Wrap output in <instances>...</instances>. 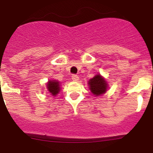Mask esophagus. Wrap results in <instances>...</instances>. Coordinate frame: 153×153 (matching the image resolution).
<instances>
[{
    "label": "esophagus",
    "mask_w": 153,
    "mask_h": 153,
    "mask_svg": "<svg viewBox=\"0 0 153 153\" xmlns=\"http://www.w3.org/2000/svg\"><path fill=\"white\" fill-rule=\"evenodd\" d=\"M71 77H72V79L74 81H78V80H79V76H78L77 75H76V74H73Z\"/></svg>",
    "instance_id": "1"
}]
</instances>
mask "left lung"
Listing matches in <instances>:
<instances>
[{"mask_svg":"<svg viewBox=\"0 0 153 153\" xmlns=\"http://www.w3.org/2000/svg\"><path fill=\"white\" fill-rule=\"evenodd\" d=\"M90 90L96 96H100L106 93L107 89V83L106 80L100 74L95 76L93 79L89 81Z\"/></svg>","mask_w":153,"mask_h":153,"instance_id":"left-lung-1","label":"left lung"}]
</instances>
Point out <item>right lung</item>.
I'll use <instances>...</instances> for the list:
<instances>
[{"label":"right lung","instance_id":"obj_1","mask_svg":"<svg viewBox=\"0 0 153 153\" xmlns=\"http://www.w3.org/2000/svg\"><path fill=\"white\" fill-rule=\"evenodd\" d=\"M60 83L56 80H51L47 83V89L49 90L51 95L56 96L60 92Z\"/></svg>","mask_w":153,"mask_h":153}]
</instances>
